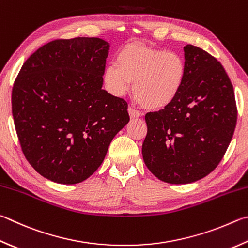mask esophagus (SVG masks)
<instances>
[{
	"label": "esophagus",
	"mask_w": 248,
	"mask_h": 248,
	"mask_svg": "<svg viewBox=\"0 0 248 248\" xmlns=\"http://www.w3.org/2000/svg\"><path fill=\"white\" fill-rule=\"evenodd\" d=\"M128 111H129V115H130V117H131V118H138V117L141 116V112H140L137 109H134L133 107H129Z\"/></svg>",
	"instance_id": "34e87169"
}]
</instances>
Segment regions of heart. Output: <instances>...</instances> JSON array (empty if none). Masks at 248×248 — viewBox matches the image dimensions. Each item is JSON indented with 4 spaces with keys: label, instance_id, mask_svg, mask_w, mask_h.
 Masks as SVG:
<instances>
[{
    "label": "heart",
    "instance_id": "1",
    "mask_svg": "<svg viewBox=\"0 0 248 248\" xmlns=\"http://www.w3.org/2000/svg\"><path fill=\"white\" fill-rule=\"evenodd\" d=\"M186 62L177 52L140 43L121 47L104 71L106 88L123 95L133 82V95L147 109H163L177 100L186 79Z\"/></svg>",
    "mask_w": 248,
    "mask_h": 248
}]
</instances>
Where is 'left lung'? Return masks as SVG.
Returning <instances> with one entry per match:
<instances>
[{
    "label": "left lung",
    "mask_w": 248,
    "mask_h": 248,
    "mask_svg": "<svg viewBox=\"0 0 248 248\" xmlns=\"http://www.w3.org/2000/svg\"><path fill=\"white\" fill-rule=\"evenodd\" d=\"M186 79L164 109L147 112L144 163L167 183L197 181L221 161L233 137L237 109L233 85L222 65L197 46H184Z\"/></svg>",
    "instance_id": "1"
}]
</instances>
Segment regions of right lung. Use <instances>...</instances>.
<instances>
[{"instance_id":"1","label":"right lung","mask_w":248,"mask_h":248,"mask_svg":"<svg viewBox=\"0 0 248 248\" xmlns=\"http://www.w3.org/2000/svg\"><path fill=\"white\" fill-rule=\"evenodd\" d=\"M108 49L98 38L54 40L30 55L13 85L21 151L51 181L88 179L129 123L127 102L102 89Z\"/></svg>"}]
</instances>
